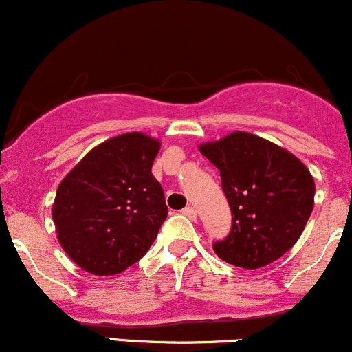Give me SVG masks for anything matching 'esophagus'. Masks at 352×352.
<instances>
[{
  "mask_svg": "<svg viewBox=\"0 0 352 352\" xmlns=\"http://www.w3.org/2000/svg\"><path fill=\"white\" fill-rule=\"evenodd\" d=\"M182 214L185 215V217H188V219H197V210L194 207H185L184 210H182Z\"/></svg>",
  "mask_w": 352,
  "mask_h": 352,
  "instance_id": "34e87169",
  "label": "esophagus"
}]
</instances>
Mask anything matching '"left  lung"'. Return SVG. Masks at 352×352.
Masks as SVG:
<instances>
[{
  "instance_id": "left-lung-1",
  "label": "left lung",
  "mask_w": 352,
  "mask_h": 352,
  "mask_svg": "<svg viewBox=\"0 0 352 352\" xmlns=\"http://www.w3.org/2000/svg\"><path fill=\"white\" fill-rule=\"evenodd\" d=\"M219 168L232 210V230L214 252L244 269L283 257L299 241L314 208L311 172L289 150L249 132H232L199 145Z\"/></svg>"
}]
</instances>
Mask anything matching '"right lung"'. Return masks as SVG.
I'll use <instances>...</instances> for the list:
<instances>
[{"label":"right lung","mask_w":352,"mask_h":352,"mask_svg":"<svg viewBox=\"0 0 352 352\" xmlns=\"http://www.w3.org/2000/svg\"><path fill=\"white\" fill-rule=\"evenodd\" d=\"M160 140L117 135L91 148L58 185L52 215L67 256L94 276H115L140 261L167 219L152 173Z\"/></svg>","instance_id":"add662e5"}]
</instances>
